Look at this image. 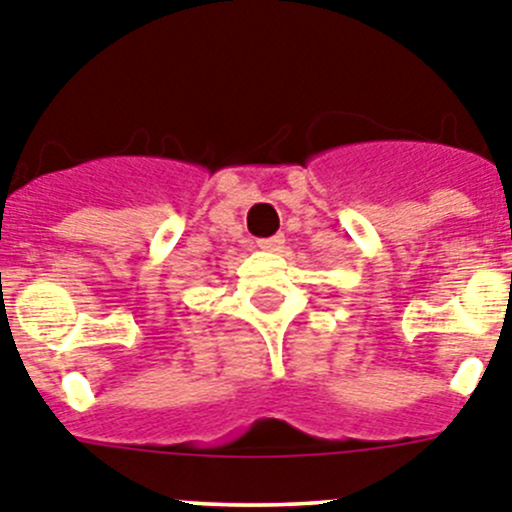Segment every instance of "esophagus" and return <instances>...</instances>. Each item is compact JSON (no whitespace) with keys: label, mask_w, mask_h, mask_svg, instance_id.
Masks as SVG:
<instances>
[{"label":"esophagus","mask_w":512,"mask_h":512,"mask_svg":"<svg viewBox=\"0 0 512 512\" xmlns=\"http://www.w3.org/2000/svg\"><path fill=\"white\" fill-rule=\"evenodd\" d=\"M256 246H259L261 251H279V248L284 246V235H271V238H261Z\"/></svg>","instance_id":"obj_1"}]
</instances>
